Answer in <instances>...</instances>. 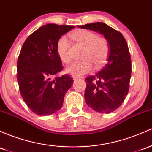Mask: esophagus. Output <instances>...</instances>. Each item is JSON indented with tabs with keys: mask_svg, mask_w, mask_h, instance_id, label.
Wrapping results in <instances>:
<instances>
[{
	"mask_svg": "<svg viewBox=\"0 0 152 152\" xmlns=\"http://www.w3.org/2000/svg\"><path fill=\"white\" fill-rule=\"evenodd\" d=\"M80 79H83V77H78V76H73V81H76V80Z\"/></svg>",
	"mask_w": 152,
	"mask_h": 152,
	"instance_id": "1",
	"label": "esophagus"
}]
</instances>
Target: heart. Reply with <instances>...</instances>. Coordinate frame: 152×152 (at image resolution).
<instances>
[{"mask_svg":"<svg viewBox=\"0 0 152 152\" xmlns=\"http://www.w3.org/2000/svg\"><path fill=\"white\" fill-rule=\"evenodd\" d=\"M71 37L80 45L85 48L81 61L73 62L67 66L66 71L73 76H81L89 72L92 68H99L104 64L109 54V44L104 38L99 37L96 33L86 29H79L70 34ZM69 42L66 37H61L56 45L58 57L61 61L68 63L71 61Z\"/></svg>","mask_w":152,"mask_h":152,"instance_id":"obj_1","label":"heart"}]
</instances>
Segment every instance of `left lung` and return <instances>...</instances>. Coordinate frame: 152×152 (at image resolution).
Here are the masks:
<instances>
[{"instance_id":"1","label":"left lung","mask_w":152,"mask_h":152,"mask_svg":"<svg viewBox=\"0 0 152 152\" xmlns=\"http://www.w3.org/2000/svg\"><path fill=\"white\" fill-rule=\"evenodd\" d=\"M102 34L109 44L107 63L88 76L84 98L87 105L100 113L114 112L122 104L129 89L131 60L128 45L121 32L103 22L78 26Z\"/></svg>"}]
</instances>
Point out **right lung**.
<instances>
[{"instance_id":"add662e5","label":"right lung","mask_w":152,"mask_h":152,"mask_svg":"<svg viewBox=\"0 0 152 152\" xmlns=\"http://www.w3.org/2000/svg\"><path fill=\"white\" fill-rule=\"evenodd\" d=\"M74 26L48 24L24 42L17 61L20 93L28 107L39 115H50L61 109L66 93L71 87L69 75L62 71L56 45L58 39Z\"/></svg>"}]
</instances>
